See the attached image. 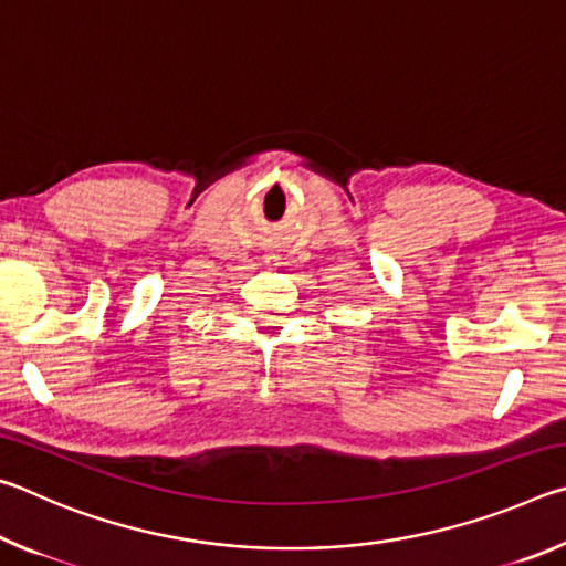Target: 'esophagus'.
<instances>
[{"mask_svg":"<svg viewBox=\"0 0 566 566\" xmlns=\"http://www.w3.org/2000/svg\"><path fill=\"white\" fill-rule=\"evenodd\" d=\"M282 262H280V256H264V266H266V270H276V266H280Z\"/></svg>","mask_w":566,"mask_h":566,"instance_id":"obj_1","label":"esophagus"}]
</instances>
